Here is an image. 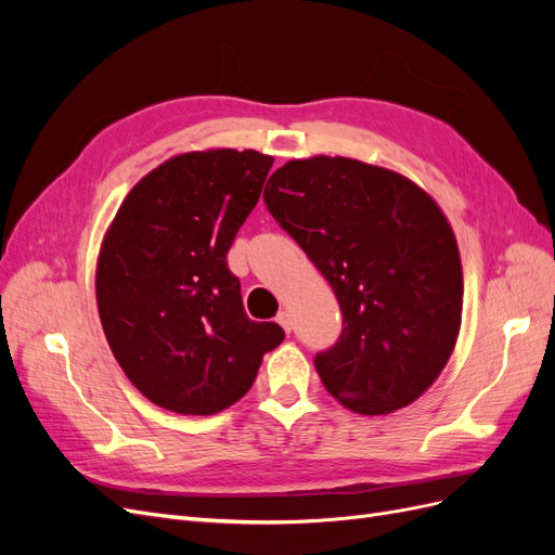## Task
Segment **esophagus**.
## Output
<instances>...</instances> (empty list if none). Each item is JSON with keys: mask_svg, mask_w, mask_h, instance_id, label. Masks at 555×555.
I'll return each instance as SVG.
<instances>
[{"mask_svg": "<svg viewBox=\"0 0 555 555\" xmlns=\"http://www.w3.org/2000/svg\"><path fill=\"white\" fill-rule=\"evenodd\" d=\"M278 324L287 331V333H292V328H294V319H292V314L287 312V310H282L280 314H278Z\"/></svg>", "mask_w": 555, "mask_h": 555, "instance_id": "1", "label": "esophagus"}]
</instances>
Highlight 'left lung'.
<instances>
[{
  "label": "left lung",
  "instance_id": "8db88e82",
  "mask_svg": "<svg viewBox=\"0 0 555 555\" xmlns=\"http://www.w3.org/2000/svg\"><path fill=\"white\" fill-rule=\"evenodd\" d=\"M263 201L328 280L343 310L314 357L357 414H391L440 377L461 331L463 268L442 208L410 178L349 157L292 159Z\"/></svg>",
  "mask_w": 555,
  "mask_h": 555
}]
</instances>
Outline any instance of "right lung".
Segmentation results:
<instances>
[{
  "mask_svg": "<svg viewBox=\"0 0 555 555\" xmlns=\"http://www.w3.org/2000/svg\"><path fill=\"white\" fill-rule=\"evenodd\" d=\"M273 157L215 147L176 155L117 208L96 259V308L113 357L155 405L208 416L241 400L275 322H251L227 251Z\"/></svg>",
  "mask_w": 555,
  "mask_h": 555,
  "instance_id": "right-lung-1",
  "label": "right lung"
}]
</instances>
